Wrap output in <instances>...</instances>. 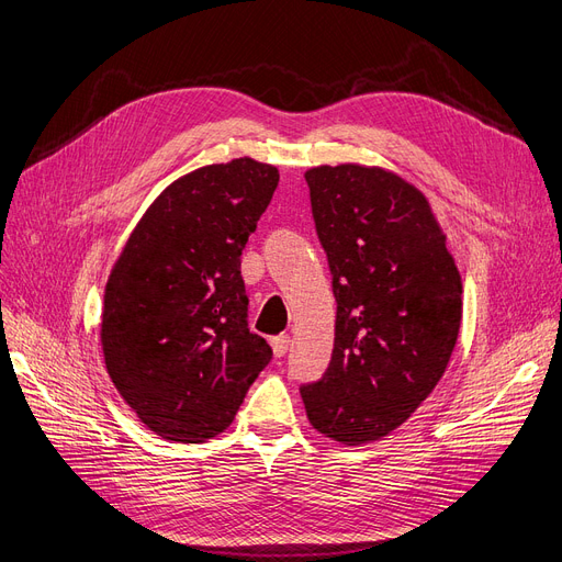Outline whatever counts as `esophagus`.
<instances>
[{
  "label": "esophagus",
  "instance_id": "obj_1",
  "mask_svg": "<svg viewBox=\"0 0 562 562\" xmlns=\"http://www.w3.org/2000/svg\"><path fill=\"white\" fill-rule=\"evenodd\" d=\"M289 345H292V336H278V338L270 340V347H273L276 357H284L289 351Z\"/></svg>",
  "mask_w": 562,
  "mask_h": 562
}]
</instances>
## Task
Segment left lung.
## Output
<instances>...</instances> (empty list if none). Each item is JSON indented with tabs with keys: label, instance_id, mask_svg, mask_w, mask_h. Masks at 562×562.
Instances as JSON below:
<instances>
[{
	"label": "left lung",
	"instance_id": "left-lung-1",
	"mask_svg": "<svg viewBox=\"0 0 562 562\" xmlns=\"http://www.w3.org/2000/svg\"><path fill=\"white\" fill-rule=\"evenodd\" d=\"M334 276V357L301 386L305 414L347 447L405 424L442 380L459 340L463 282L422 190L382 166L305 171Z\"/></svg>",
	"mask_w": 562,
	"mask_h": 562
}]
</instances>
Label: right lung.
<instances>
[{"label":"right lung","mask_w":562,"mask_h":562,"mask_svg":"<svg viewBox=\"0 0 562 562\" xmlns=\"http://www.w3.org/2000/svg\"><path fill=\"white\" fill-rule=\"evenodd\" d=\"M252 157L173 180L143 213L103 289L101 349L136 417L196 445L232 426L273 351L249 334L240 255L278 187Z\"/></svg>","instance_id":"add662e5"}]
</instances>
